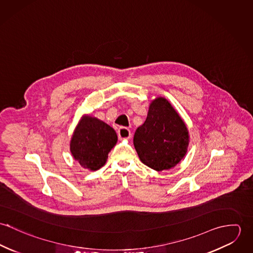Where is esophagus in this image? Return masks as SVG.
<instances>
[{"label":"esophagus","instance_id":"esophagus-1","mask_svg":"<svg viewBox=\"0 0 253 253\" xmlns=\"http://www.w3.org/2000/svg\"><path fill=\"white\" fill-rule=\"evenodd\" d=\"M130 135V130L126 127L122 126L118 129V136L120 139H129Z\"/></svg>","mask_w":253,"mask_h":253}]
</instances>
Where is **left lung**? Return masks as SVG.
<instances>
[{"label": "left lung", "instance_id": "left-lung-1", "mask_svg": "<svg viewBox=\"0 0 253 253\" xmlns=\"http://www.w3.org/2000/svg\"><path fill=\"white\" fill-rule=\"evenodd\" d=\"M188 143V129L177 112L166 98H156L133 137L140 161L158 171L169 169L185 156Z\"/></svg>", "mask_w": 253, "mask_h": 253}]
</instances>
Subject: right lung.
<instances>
[{"instance_id":"1","label":"right lung","mask_w":253,"mask_h":253,"mask_svg":"<svg viewBox=\"0 0 253 253\" xmlns=\"http://www.w3.org/2000/svg\"><path fill=\"white\" fill-rule=\"evenodd\" d=\"M118 140L117 133L107 124L89 116L84 117L73 134L70 150L82 167L97 170L108 159L109 152Z\"/></svg>"}]
</instances>
